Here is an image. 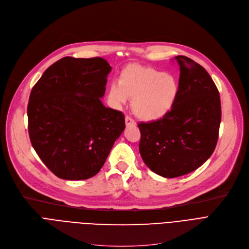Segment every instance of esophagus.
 Here are the masks:
<instances>
[{"label": "esophagus", "instance_id": "obj_1", "mask_svg": "<svg viewBox=\"0 0 249 249\" xmlns=\"http://www.w3.org/2000/svg\"><path fill=\"white\" fill-rule=\"evenodd\" d=\"M125 123H126V125H135L136 124L135 121L131 117H129V116H126L125 117Z\"/></svg>", "mask_w": 249, "mask_h": 249}]
</instances>
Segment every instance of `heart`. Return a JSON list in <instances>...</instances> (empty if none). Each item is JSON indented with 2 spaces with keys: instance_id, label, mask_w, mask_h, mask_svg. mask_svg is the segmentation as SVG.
<instances>
[{
  "instance_id": "1",
  "label": "heart",
  "mask_w": 249,
  "mask_h": 249,
  "mask_svg": "<svg viewBox=\"0 0 249 249\" xmlns=\"http://www.w3.org/2000/svg\"><path fill=\"white\" fill-rule=\"evenodd\" d=\"M179 95L178 79L152 67L130 65L119 75L118 83H113L108 99L115 108L125 105L129 98L132 109L138 118L155 121L168 114Z\"/></svg>"
}]
</instances>
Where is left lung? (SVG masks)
Returning a JSON list of instances; mask_svg holds the SVG:
<instances>
[{
	"mask_svg": "<svg viewBox=\"0 0 249 249\" xmlns=\"http://www.w3.org/2000/svg\"><path fill=\"white\" fill-rule=\"evenodd\" d=\"M179 65V95L172 110L156 121L138 124L139 151L156 174L174 178L188 174L212 155L221 121L220 96L207 71L185 56Z\"/></svg>",
	"mask_w": 249,
	"mask_h": 249,
	"instance_id": "left-lung-1",
	"label": "left lung"
}]
</instances>
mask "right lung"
I'll use <instances>...</instances> for the list:
<instances>
[{"label": "right lung", "mask_w": 249, "mask_h": 249, "mask_svg": "<svg viewBox=\"0 0 249 249\" xmlns=\"http://www.w3.org/2000/svg\"><path fill=\"white\" fill-rule=\"evenodd\" d=\"M111 69L100 57H64L31 91L27 113L32 146L61 179L96 175L124 131L122 112L101 101Z\"/></svg>", "instance_id": "add662e5"}]
</instances>
